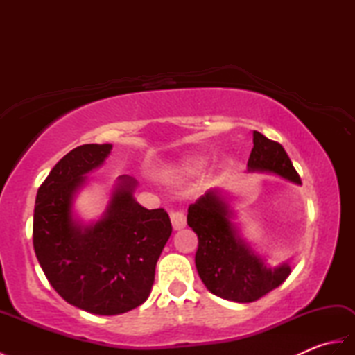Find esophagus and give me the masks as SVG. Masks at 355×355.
Wrapping results in <instances>:
<instances>
[{
	"mask_svg": "<svg viewBox=\"0 0 355 355\" xmlns=\"http://www.w3.org/2000/svg\"><path fill=\"white\" fill-rule=\"evenodd\" d=\"M171 223L173 230H182L186 225V216L183 212H178V210H171Z\"/></svg>",
	"mask_w": 355,
	"mask_h": 355,
	"instance_id": "1",
	"label": "esophagus"
}]
</instances>
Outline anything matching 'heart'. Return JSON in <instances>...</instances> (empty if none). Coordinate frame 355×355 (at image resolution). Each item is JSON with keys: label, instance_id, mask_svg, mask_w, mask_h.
<instances>
[{"label": "heart", "instance_id": "1", "mask_svg": "<svg viewBox=\"0 0 355 355\" xmlns=\"http://www.w3.org/2000/svg\"><path fill=\"white\" fill-rule=\"evenodd\" d=\"M202 164V158L201 157H187L184 158V160L180 162L175 168H173V171H175L177 173H191L193 171H197L198 168H201Z\"/></svg>", "mask_w": 355, "mask_h": 355}]
</instances>
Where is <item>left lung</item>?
<instances>
[{"instance_id":"obj_1","label":"left lung","mask_w":355,"mask_h":355,"mask_svg":"<svg viewBox=\"0 0 355 355\" xmlns=\"http://www.w3.org/2000/svg\"><path fill=\"white\" fill-rule=\"evenodd\" d=\"M248 171L273 172L300 184L297 171L281 143L253 131ZM232 210L220 191H209L187 209V225L197 233L195 266L210 293L233 302L247 304L277 288L291 268L288 263L268 267L247 245L230 223Z\"/></svg>"}]
</instances>
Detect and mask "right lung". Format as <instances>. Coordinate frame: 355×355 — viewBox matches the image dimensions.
<instances>
[{
	"mask_svg": "<svg viewBox=\"0 0 355 355\" xmlns=\"http://www.w3.org/2000/svg\"><path fill=\"white\" fill-rule=\"evenodd\" d=\"M112 145H82L56 163L36 193L33 247L53 288L65 302L99 315L123 314L148 299L155 266L172 233L164 209L134 200L135 180L122 175L101 221L73 218L74 193Z\"/></svg>",
	"mask_w": 355,
	"mask_h": 355,
	"instance_id": "right-lung-1",
	"label": "right lung"
}]
</instances>
